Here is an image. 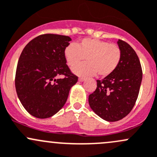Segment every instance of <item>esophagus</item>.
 <instances>
[{
	"label": "esophagus",
	"mask_w": 157,
	"mask_h": 157,
	"mask_svg": "<svg viewBox=\"0 0 157 157\" xmlns=\"http://www.w3.org/2000/svg\"><path fill=\"white\" fill-rule=\"evenodd\" d=\"M78 80H79V81H80V82H83L84 80H86V79H85V78H83V77H80Z\"/></svg>",
	"instance_id": "esophagus-1"
}]
</instances>
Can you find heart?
<instances>
[{"mask_svg":"<svg viewBox=\"0 0 157 157\" xmlns=\"http://www.w3.org/2000/svg\"><path fill=\"white\" fill-rule=\"evenodd\" d=\"M66 62L75 67L86 57V63L74 67L73 71L80 76L108 77L117 68L122 59V50L117 44L98 39L85 38L80 42L70 44L64 51Z\"/></svg>","mask_w":157,"mask_h":157,"instance_id":"obj_1","label":"heart"}]
</instances>
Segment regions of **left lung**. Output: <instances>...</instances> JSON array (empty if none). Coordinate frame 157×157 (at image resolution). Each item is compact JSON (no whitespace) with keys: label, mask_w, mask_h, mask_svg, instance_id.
I'll use <instances>...</instances> for the list:
<instances>
[{"label":"left lung","mask_w":157,"mask_h":157,"mask_svg":"<svg viewBox=\"0 0 157 157\" xmlns=\"http://www.w3.org/2000/svg\"><path fill=\"white\" fill-rule=\"evenodd\" d=\"M122 59L113 74L97 80V88L89 95L92 110L108 122L124 118L132 110L139 93L142 69L132 47L122 40L117 41Z\"/></svg>","instance_id":"left-lung-1"}]
</instances>
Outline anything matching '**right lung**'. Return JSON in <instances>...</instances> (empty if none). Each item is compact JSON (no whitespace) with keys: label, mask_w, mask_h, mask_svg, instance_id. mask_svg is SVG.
I'll list each match as a JSON object with an SVG mask.
<instances>
[{"label":"right lung","mask_w":157,"mask_h":157,"mask_svg":"<svg viewBox=\"0 0 157 157\" xmlns=\"http://www.w3.org/2000/svg\"><path fill=\"white\" fill-rule=\"evenodd\" d=\"M68 36L41 34L25 47L16 67L15 86L22 106L32 116L50 117L65 105L78 77L66 65ZM63 75V78L55 77Z\"/></svg>","instance_id":"right-lung-1"}]
</instances>
